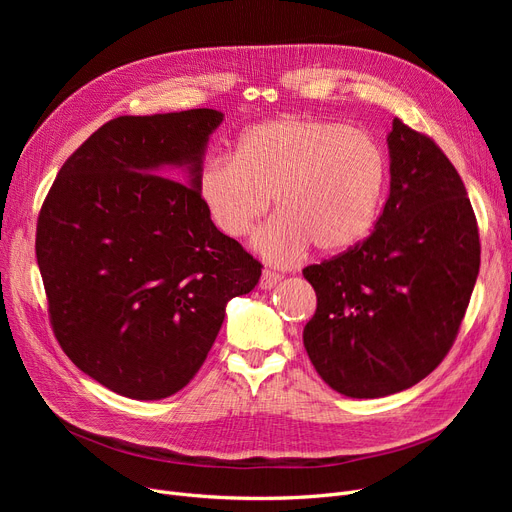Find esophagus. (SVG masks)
<instances>
[{
	"label": "esophagus",
	"instance_id": "34e87169",
	"mask_svg": "<svg viewBox=\"0 0 512 512\" xmlns=\"http://www.w3.org/2000/svg\"><path fill=\"white\" fill-rule=\"evenodd\" d=\"M282 282V276L276 274V272H270V270H263L261 274V280H259V288L261 290H272L276 284Z\"/></svg>",
	"mask_w": 512,
	"mask_h": 512
}]
</instances>
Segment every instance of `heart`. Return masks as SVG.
<instances>
[{
  "label": "heart",
  "mask_w": 512,
  "mask_h": 512,
  "mask_svg": "<svg viewBox=\"0 0 512 512\" xmlns=\"http://www.w3.org/2000/svg\"><path fill=\"white\" fill-rule=\"evenodd\" d=\"M386 159L365 132L319 118H276L251 126L234 157H209L197 193L220 232L240 238L272 205L280 211L255 238L276 265L309 245L319 253L357 247L371 232L384 195Z\"/></svg>",
  "instance_id": "1"
}]
</instances>
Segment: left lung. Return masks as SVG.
I'll return each mask as SVG.
<instances>
[{"label":"left lung","instance_id":"8db88e82","mask_svg":"<svg viewBox=\"0 0 512 512\" xmlns=\"http://www.w3.org/2000/svg\"><path fill=\"white\" fill-rule=\"evenodd\" d=\"M386 143L390 197L371 236L303 270L317 294L305 351L321 380L351 398L396 394L432 373L479 274L477 222L459 172L398 118Z\"/></svg>","mask_w":512,"mask_h":512}]
</instances>
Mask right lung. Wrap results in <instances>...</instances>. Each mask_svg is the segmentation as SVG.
Wrapping results in <instances>:
<instances>
[{
  "instance_id": "1",
  "label": "right lung",
  "mask_w": 512,
  "mask_h": 512,
  "mask_svg": "<svg viewBox=\"0 0 512 512\" xmlns=\"http://www.w3.org/2000/svg\"><path fill=\"white\" fill-rule=\"evenodd\" d=\"M222 120L201 107L107 122L68 157L41 207L37 263L53 332L80 371L120 396L182 390L226 305L259 282L261 263L215 228L197 193Z\"/></svg>"
}]
</instances>
